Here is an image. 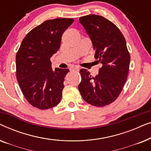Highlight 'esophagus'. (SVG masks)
I'll return each mask as SVG.
<instances>
[{"label": "esophagus", "instance_id": "esophagus-1", "mask_svg": "<svg viewBox=\"0 0 151 151\" xmlns=\"http://www.w3.org/2000/svg\"><path fill=\"white\" fill-rule=\"evenodd\" d=\"M71 70H76V71H79L80 69V67H78V66H74V67H71Z\"/></svg>", "mask_w": 151, "mask_h": 151}]
</instances>
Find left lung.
<instances>
[{
  "mask_svg": "<svg viewBox=\"0 0 151 151\" xmlns=\"http://www.w3.org/2000/svg\"><path fill=\"white\" fill-rule=\"evenodd\" d=\"M79 20L91 40L95 58L102 67L95 77L86 69L80 70L78 89L88 104L106 106L118 98L127 79L131 57L125 38L114 23L103 16L87 15Z\"/></svg>",
  "mask_w": 151,
  "mask_h": 151,
  "instance_id": "8db88e82",
  "label": "left lung"
}]
</instances>
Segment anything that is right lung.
I'll return each instance as SVG.
<instances>
[{"label":"right lung","instance_id":"add662e5","mask_svg":"<svg viewBox=\"0 0 151 151\" xmlns=\"http://www.w3.org/2000/svg\"><path fill=\"white\" fill-rule=\"evenodd\" d=\"M71 18L47 20L26 35L16 53V78L24 98L41 110L58 104L69 70L51 68V57L60 48L62 35Z\"/></svg>","mask_w":151,"mask_h":151}]
</instances>
